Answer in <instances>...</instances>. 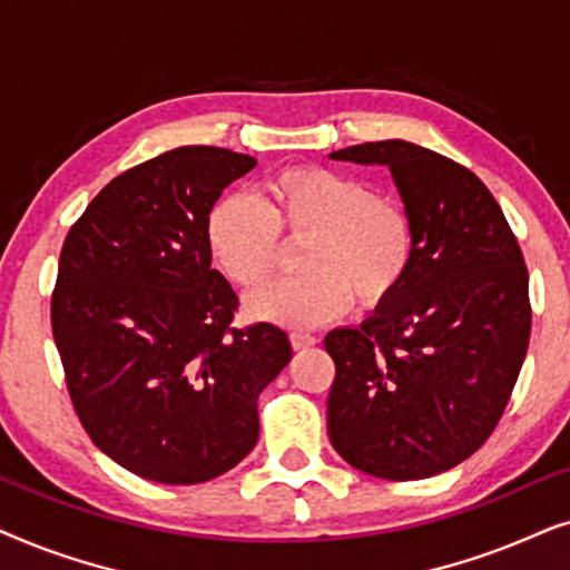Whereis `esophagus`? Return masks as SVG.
Wrapping results in <instances>:
<instances>
[{"label": "esophagus", "mask_w": 570, "mask_h": 570, "mask_svg": "<svg viewBox=\"0 0 570 570\" xmlns=\"http://www.w3.org/2000/svg\"><path fill=\"white\" fill-rule=\"evenodd\" d=\"M316 334H311V332H293L291 334V345L295 347V350H306V347H314L316 345Z\"/></svg>", "instance_id": "esophagus-1"}]
</instances>
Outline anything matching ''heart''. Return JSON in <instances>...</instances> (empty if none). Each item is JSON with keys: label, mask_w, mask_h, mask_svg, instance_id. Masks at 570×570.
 <instances>
[{"label": "heart", "mask_w": 570, "mask_h": 570, "mask_svg": "<svg viewBox=\"0 0 570 570\" xmlns=\"http://www.w3.org/2000/svg\"><path fill=\"white\" fill-rule=\"evenodd\" d=\"M287 244H303L301 277L254 295L262 322L308 330L345 314L353 295L381 306L400 291L415 262V223L402 202L381 197L342 170L293 166L264 178L262 202L220 197L205 217V244L220 275L240 291L272 279Z\"/></svg>", "instance_id": "b5f03b06"}]
</instances>
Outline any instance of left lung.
Here are the masks:
<instances>
[{"mask_svg":"<svg viewBox=\"0 0 570 570\" xmlns=\"http://www.w3.org/2000/svg\"><path fill=\"white\" fill-rule=\"evenodd\" d=\"M330 158L392 170L417 248L371 318L326 334L337 368L326 431L365 474L433 478L472 456L511 400L532 330L524 256L470 168L404 139Z\"/></svg>","mask_w":570,"mask_h":570,"instance_id":"obj_1","label":"left lung"}]
</instances>
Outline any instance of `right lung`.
I'll list each match as a JSON object with an SVG mask.
<instances>
[{"mask_svg": "<svg viewBox=\"0 0 570 570\" xmlns=\"http://www.w3.org/2000/svg\"><path fill=\"white\" fill-rule=\"evenodd\" d=\"M254 166L176 147L106 184L61 246L51 330L69 396L92 443L145 480L233 470L259 439L262 389L293 357L275 324L233 330L238 295L209 267L205 217Z\"/></svg>", "mask_w": 570, "mask_h": 570, "instance_id": "obj_1", "label": "right lung"}]
</instances>
